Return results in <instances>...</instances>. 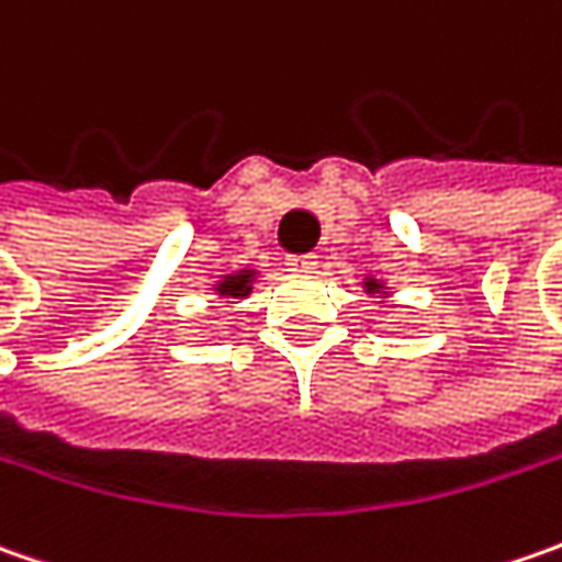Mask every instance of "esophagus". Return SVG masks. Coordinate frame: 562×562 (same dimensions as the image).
<instances>
[{"label":"esophagus","instance_id":"34e87169","mask_svg":"<svg viewBox=\"0 0 562 562\" xmlns=\"http://www.w3.org/2000/svg\"><path fill=\"white\" fill-rule=\"evenodd\" d=\"M293 271H313L315 269V256L313 252H303V256H291L288 259Z\"/></svg>","mask_w":562,"mask_h":562}]
</instances>
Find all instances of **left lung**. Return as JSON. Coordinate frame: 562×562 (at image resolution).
Masks as SVG:
<instances>
[{
    "mask_svg": "<svg viewBox=\"0 0 562 562\" xmlns=\"http://www.w3.org/2000/svg\"><path fill=\"white\" fill-rule=\"evenodd\" d=\"M384 281H378V278H366V293H384Z\"/></svg>",
    "mask_w": 562,
    "mask_h": 562,
    "instance_id": "1",
    "label": "left lung"
}]
</instances>
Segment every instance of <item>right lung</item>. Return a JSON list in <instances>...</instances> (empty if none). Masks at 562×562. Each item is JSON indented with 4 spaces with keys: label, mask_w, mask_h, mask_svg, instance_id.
<instances>
[{
    "label": "right lung",
    "mask_w": 562,
    "mask_h": 562,
    "mask_svg": "<svg viewBox=\"0 0 562 562\" xmlns=\"http://www.w3.org/2000/svg\"><path fill=\"white\" fill-rule=\"evenodd\" d=\"M252 281H256V271L244 269L234 271V274H225L218 284H215V293L225 296V300H244L252 293Z\"/></svg>",
    "instance_id": "1"
}]
</instances>
